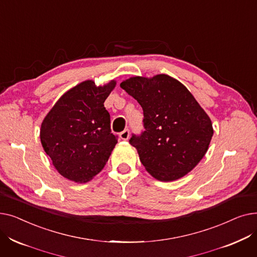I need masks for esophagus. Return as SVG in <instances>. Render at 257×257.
I'll return each instance as SVG.
<instances>
[{
    "label": "esophagus",
    "instance_id": "1",
    "mask_svg": "<svg viewBox=\"0 0 257 257\" xmlns=\"http://www.w3.org/2000/svg\"><path fill=\"white\" fill-rule=\"evenodd\" d=\"M129 136H130L129 129H125L124 131H121L119 133V138H120V140H123V141H127L129 139Z\"/></svg>",
    "mask_w": 257,
    "mask_h": 257
}]
</instances>
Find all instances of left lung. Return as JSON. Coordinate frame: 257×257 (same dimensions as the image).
Wrapping results in <instances>:
<instances>
[{"instance_id": "1", "label": "left lung", "mask_w": 257, "mask_h": 257, "mask_svg": "<svg viewBox=\"0 0 257 257\" xmlns=\"http://www.w3.org/2000/svg\"><path fill=\"white\" fill-rule=\"evenodd\" d=\"M120 87L143 108L145 130L129 143L146 170L160 181L191 172L208 150L213 129L209 116L179 81L168 75L132 77Z\"/></svg>"}]
</instances>
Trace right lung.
<instances>
[{
  "instance_id": "add662e5",
  "label": "right lung",
  "mask_w": 257,
  "mask_h": 257,
  "mask_svg": "<svg viewBox=\"0 0 257 257\" xmlns=\"http://www.w3.org/2000/svg\"><path fill=\"white\" fill-rule=\"evenodd\" d=\"M114 86L113 80L104 86L84 81L66 91L45 117L40 141L63 177L86 182L106 165L117 143L104 107Z\"/></svg>"
}]
</instances>
